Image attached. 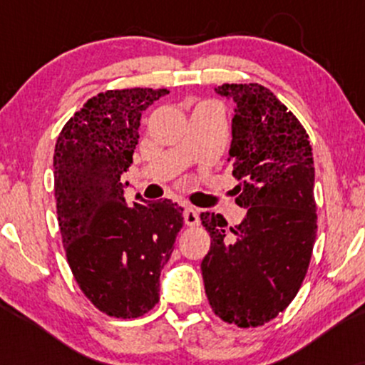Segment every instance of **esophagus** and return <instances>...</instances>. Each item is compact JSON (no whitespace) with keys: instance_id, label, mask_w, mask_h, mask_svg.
<instances>
[{"instance_id":"obj_1","label":"esophagus","mask_w":365,"mask_h":365,"mask_svg":"<svg viewBox=\"0 0 365 365\" xmlns=\"http://www.w3.org/2000/svg\"><path fill=\"white\" fill-rule=\"evenodd\" d=\"M183 220H185L187 226H197L199 225V211L195 207L187 206L183 211Z\"/></svg>"}]
</instances>
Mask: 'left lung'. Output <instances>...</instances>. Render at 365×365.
Masks as SVG:
<instances>
[{
    "instance_id": "left-lung-1",
    "label": "left lung",
    "mask_w": 365,
    "mask_h": 365,
    "mask_svg": "<svg viewBox=\"0 0 365 365\" xmlns=\"http://www.w3.org/2000/svg\"><path fill=\"white\" fill-rule=\"evenodd\" d=\"M235 103L232 120L233 188L247 215L235 228L221 215L200 212L211 235L202 259L209 305L221 319L255 328L290 305L316 242L314 159L295 115L259 83H223Z\"/></svg>"
}]
</instances>
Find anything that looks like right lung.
<instances>
[{
	"label": "right lung",
	"mask_w": 365,
	"mask_h": 365,
	"mask_svg": "<svg viewBox=\"0 0 365 365\" xmlns=\"http://www.w3.org/2000/svg\"><path fill=\"white\" fill-rule=\"evenodd\" d=\"M166 89L94 96L66 121L54 148L58 225L75 282L99 311L132 319L159 302V274L183 226L170 199L128 206L123 173L139 144L140 116Z\"/></svg>",
	"instance_id": "add662e5"
}]
</instances>
